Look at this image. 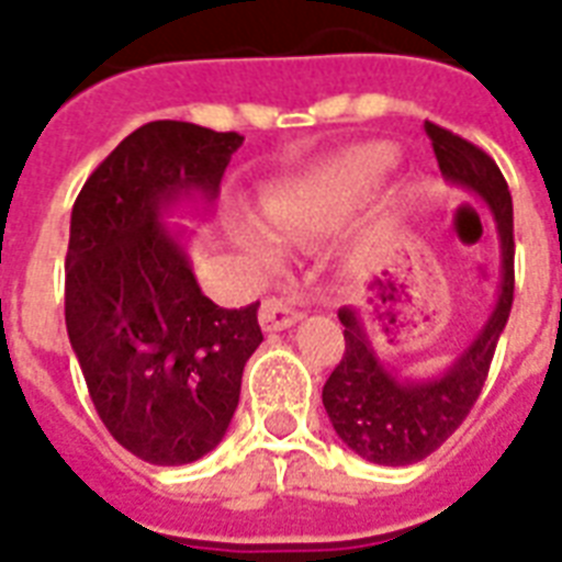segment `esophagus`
<instances>
[{
	"label": "esophagus",
	"mask_w": 562,
	"mask_h": 562,
	"mask_svg": "<svg viewBox=\"0 0 562 562\" xmlns=\"http://www.w3.org/2000/svg\"><path fill=\"white\" fill-rule=\"evenodd\" d=\"M303 317V312L297 308V300L294 297H268L259 308V324H262L265 333H280V329H289Z\"/></svg>",
	"instance_id": "esophagus-1"
}]
</instances>
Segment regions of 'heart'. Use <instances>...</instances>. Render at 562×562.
Listing matches in <instances>:
<instances>
[{
    "instance_id": "b5f03b06",
    "label": "heart",
    "mask_w": 562,
    "mask_h": 562,
    "mask_svg": "<svg viewBox=\"0 0 562 562\" xmlns=\"http://www.w3.org/2000/svg\"><path fill=\"white\" fill-rule=\"evenodd\" d=\"M396 148L387 143H368L344 151L300 180L297 187L265 203V224L285 241H300L329 227L396 166ZM245 250L262 265L273 262L277 256L273 241L262 233H247Z\"/></svg>"
}]
</instances>
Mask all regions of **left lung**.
I'll return each mask as SVG.
<instances>
[{"mask_svg":"<svg viewBox=\"0 0 562 562\" xmlns=\"http://www.w3.org/2000/svg\"><path fill=\"white\" fill-rule=\"evenodd\" d=\"M437 166L454 187L475 192L496 218L502 241V285L487 324L446 373L423 382L396 379L373 352L361 317L344 306V356L324 384V408L344 443L364 461L408 467L454 435L487 382L490 361L514 306V201L496 160L470 139L426 122Z\"/></svg>","mask_w":562,"mask_h":562,"instance_id":"8db88e82","label":"left lung"}]
</instances>
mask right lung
Here are the masks:
<instances>
[{
  "label": "right lung",
  "mask_w": 562,
  "mask_h": 562,
  "mask_svg": "<svg viewBox=\"0 0 562 562\" xmlns=\"http://www.w3.org/2000/svg\"><path fill=\"white\" fill-rule=\"evenodd\" d=\"M245 136L148 122L108 154L72 206L66 333L90 400L127 452L180 467L212 452L262 344L256 306L221 308L194 280L162 212L215 201Z\"/></svg>",
  "instance_id": "1"
}]
</instances>
